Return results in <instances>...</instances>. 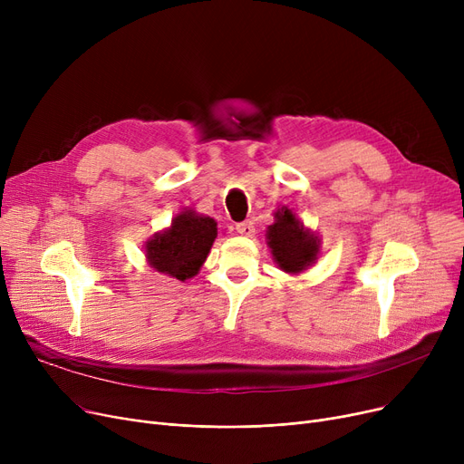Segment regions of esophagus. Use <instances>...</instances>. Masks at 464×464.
<instances>
[{
  "label": "esophagus",
  "instance_id": "34e87169",
  "mask_svg": "<svg viewBox=\"0 0 464 464\" xmlns=\"http://www.w3.org/2000/svg\"><path fill=\"white\" fill-rule=\"evenodd\" d=\"M237 233L238 235H242V237H254V233H256V226H254V222H242V224H237Z\"/></svg>",
  "mask_w": 464,
  "mask_h": 464
}]
</instances>
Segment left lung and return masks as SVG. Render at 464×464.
<instances>
[{
    "mask_svg": "<svg viewBox=\"0 0 464 464\" xmlns=\"http://www.w3.org/2000/svg\"><path fill=\"white\" fill-rule=\"evenodd\" d=\"M265 238L278 269L287 275L304 273L322 256V238L287 207L275 212V224L266 227Z\"/></svg>",
    "mask_w": 464,
    "mask_h": 464,
    "instance_id": "8db88e82",
    "label": "left lung"
}]
</instances>
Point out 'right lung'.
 Instances as JSON below:
<instances>
[{"label":"right lung","mask_w":464,"mask_h":464,"mask_svg":"<svg viewBox=\"0 0 464 464\" xmlns=\"http://www.w3.org/2000/svg\"><path fill=\"white\" fill-rule=\"evenodd\" d=\"M216 237V219L186 207L144 242V257L156 273L186 282L199 275Z\"/></svg>","instance_id":"right-lung-1"}]
</instances>
